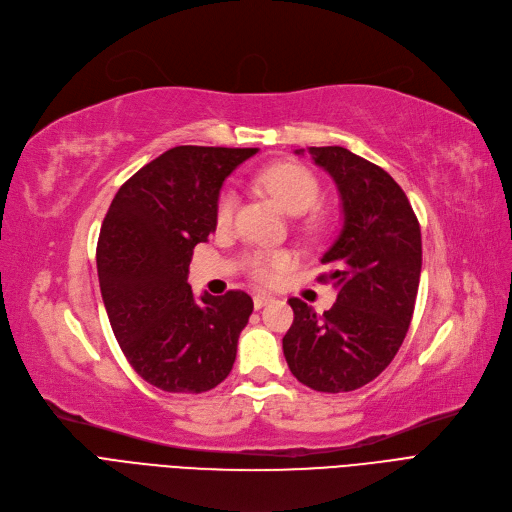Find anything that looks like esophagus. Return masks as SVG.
Wrapping results in <instances>:
<instances>
[{"label":"esophagus","mask_w":512,"mask_h":512,"mask_svg":"<svg viewBox=\"0 0 512 512\" xmlns=\"http://www.w3.org/2000/svg\"><path fill=\"white\" fill-rule=\"evenodd\" d=\"M271 302H273V298L266 296V294H256V296H254V308H256V310L264 308L266 304H271Z\"/></svg>","instance_id":"34e87169"}]
</instances>
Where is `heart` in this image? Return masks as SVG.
<instances>
[{
    "instance_id": "1",
    "label": "heart",
    "mask_w": 512,
    "mask_h": 512,
    "mask_svg": "<svg viewBox=\"0 0 512 512\" xmlns=\"http://www.w3.org/2000/svg\"><path fill=\"white\" fill-rule=\"evenodd\" d=\"M256 183L271 193L289 214H302L319 200V179L314 177L310 168L298 162H277L262 168L256 175ZM237 208V193L225 189L216 202V225H231ZM294 254L285 250H252L246 256V269L250 277L262 285L277 283L291 266H294Z\"/></svg>"
}]
</instances>
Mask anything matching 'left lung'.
Listing matches in <instances>:
<instances>
[{"label":"left lung","instance_id":"left-lung-1","mask_svg":"<svg viewBox=\"0 0 512 512\" xmlns=\"http://www.w3.org/2000/svg\"><path fill=\"white\" fill-rule=\"evenodd\" d=\"M308 152L342 198L344 225L321 258L331 271L319 277L333 283L337 300L316 314L291 298L283 354L294 377L316 392H352L381 375L404 342L421 279V227L381 166L339 145Z\"/></svg>","mask_w":512,"mask_h":512}]
</instances>
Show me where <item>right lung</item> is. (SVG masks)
<instances>
[{
	"mask_svg": "<svg viewBox=\"0 0 512 512\" xmlns=\"http://www.w3.org/2000/svg\"><path fill=\"white\" fill-rule=\"evenodd\" d=\"M258 148L179 145L118 189L97 239V277L116 342L139 377L202 394L233 369L254 310L246 291L193 296V248L216 229L225 179Z\"/></svg>",
	"mask_w": 512,
	"mask_h": 512,
	"instance_id": "obj_1",
	"label": "right lung"
}]
</instances>
